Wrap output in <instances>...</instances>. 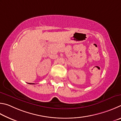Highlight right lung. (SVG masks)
<instances>
[{"label":"right lung","mask_w":121,"mask_h":121,"mask_svg":"<svg viewBox=\"0 0 121 121\" xmlns=\"http://www.w3.org/2000/svg\"><path fill=\"white\" fill-rule=\"evenodd\" d=\"M29 84H31V83H29Z\"/></svg>","instance_id":"obj_1"}]
</instances>
